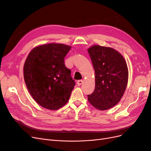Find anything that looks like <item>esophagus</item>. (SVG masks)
<instances>
[{"label": "esophagus", "mask_w": 151, "mask_h": 151, "mask_svg": "<svg viewBox=\"0 0 151 151\" xmlns=\"http://www.w3.org/2000/svg\"><path fill=\"white\" fill-rule=\"evenodd\" d=\"M83 80H79V81H77V85H78V86H80L81 84H83Z\"/></svg>", "instance_id": "1"}]
</instances>
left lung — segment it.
<instances>
[{
	"label": "left lung",
	"mask_w": 151,
	"mask_h": 151,
	"mask_svg": "<svg viewBox=\"0 0 151 151\" xmlns=\"http://www.w3.org/2000/svg\"><path fill=\"white\" fill-rule=\"evenodd\" d=\"M88 51L95 72V88L89 102L99 110L113 107L120 101L128 83L124 58L112 48L93 45Z\"/></svg>",
	"instance_id": "1"
}]
</instances>
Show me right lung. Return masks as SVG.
<instances>
[{"mask_svg": "<svg viewBox=\"0 0 151 151\" xmlns=\"http://www.w3.org/2000/svg\"><path fill=\"white\" fill-rule=\"evenodd\" d=\"M70 46L49 43L31 50L24 63V81L31 96L45 108L55 110L68 102L76 85L64 64Z\"/></svg>", "mask_w": 151, "mask_h": 151, "instance_id": "right-lung-1", "label": "right lung"}]
</instances>
